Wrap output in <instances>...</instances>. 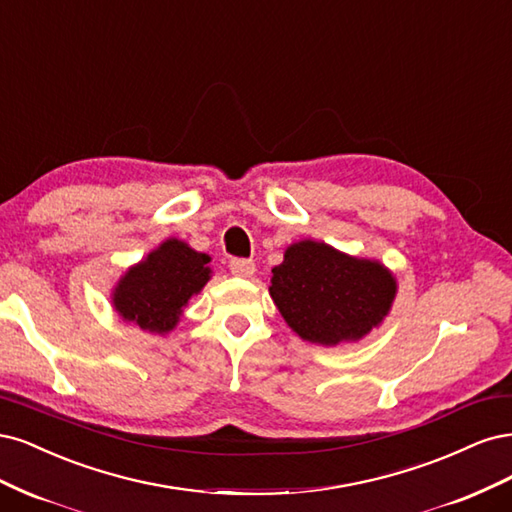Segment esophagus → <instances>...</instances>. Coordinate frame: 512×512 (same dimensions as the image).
Here are the masks:
<instances>
[{
  "label": "esophagus",
  "mask_w": 512,
  "mask_h": 512,
  "mask_svg": "<svg viewBox=\"0 0 512 512\" xmlns=\"http://www.w3.org/2000/svg\"><path fill=\"white\" fill-rule=\"evenodd\" d=\"M229 270L234 276L249 278L255 274V261L253 259H232L229 261Z\"/></svg>",
  "instance_id": "1"
}]
</instances>
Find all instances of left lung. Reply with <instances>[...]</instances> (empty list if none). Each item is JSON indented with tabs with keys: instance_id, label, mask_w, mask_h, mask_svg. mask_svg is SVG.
<instances>
[{
	"instance_id": "left-lung-1",
	"label": "left lung",
	"mask_w": 512,
	"mask_h": 512,
	"mask_svg": "<svg viewBox=\"0 0 512 512\" xmlns=\"http://www.w3.org/2000/svg\"><path fill=\"white\" fill-rule=\"evenodd\" d=\"M272 274L270 295L280 315L300 338L325 346L364 338L395 298V280L381 263L315 240L291 244Z\"/></svg>"
}]
</instances>
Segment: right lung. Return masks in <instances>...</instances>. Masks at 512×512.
Returning <instances> with one entry per match:
<instances>
[{"label":"right lung","instance_id":"1","mask_svg":"<svg viewBox=\"0 0 512 512\" xmlns=\"http://www.w3.org/2000/svg\"><path fill=\"white\" fill-rule=\"evenodd\" d=\"M208 261V255L170 238L119 280L114 308L140 329L166 334L178 323L191 295L208 283Z\"/></svg>","mask_w":512,"mask_h":512}]
</instances>
